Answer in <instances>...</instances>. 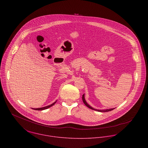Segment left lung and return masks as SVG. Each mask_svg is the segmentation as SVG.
<instances>
[{"label":"left lung","instance_id":"8db88e82","mask_svg":"<svg viewBox=\"0 0 148 148\" xmlns=\"http://www.w3.org/2000/svg\"><path fill=\"white\" fill-rule=\"evenodd\" d=\"M82 101H83V102L84 103V104H85L86 106L88 107V108H90V109H91V110H94V111H98V112H108V111H112V110H113L114 109H115V108H111V109H106V110H97V109H95V108H94L93 107H92L91 106H90V105L86 102V99H85V95L84 94H83L82 95Z\"/></svg>","mask_w":148,"mask_h":148}]
</instances>
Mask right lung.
<instances>
[{"label": "right lung", "instance_id": "obj_1", "mask_svg": "<svg viewBox=\"0 0 148 148\" xmlns=\"http://www.w3.org/2000/svg\"><path fill=\"white\" fill-rule=\"evenodd\" d=\"M56 102H57V101H56L54 103H51V105H48V106H46V107H42V108H33V110H37V111H42V110H46V109H47V108H50V107H52L53 105H54L56 103ZM33 109V108H32Z\"/></svg>", "mask_w": 148, "mask_h": 148}]
</instances>
